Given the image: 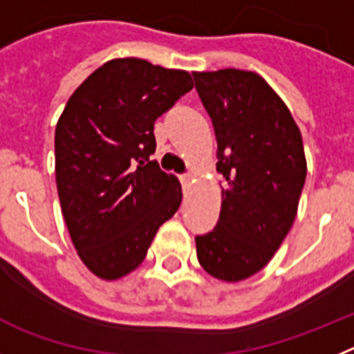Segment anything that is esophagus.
<instances>
[{"label":"esophagus","instance_id":"obj_1","mask_svg":"<svg viewBox=\"0 0 354 354\" xmlns=\"http://www.w3.org/2000/svg\"><path fill=\"white\" fill-rule=\"evenodd\" d=\"M180 180H181V183H183V185L185 187H189L190 183H192V181H194V176H192V174H183V176H180Z\"/></svg>","mask_w":354,"mask_h":354}]
</instances>
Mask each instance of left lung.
Segmentation results:
<instances>
[{
    "instance_id": "obj_1",
    "label": "left lung",
    "mask_w": 354,
    "mask_h": 354,
    "mask_svg": "<svg viewBox=\"0 0 354 354\" xmlns=\"http://www.w3.org/2000/svg\"><path fill=\"white\" fill-rule=\"evenodd\" d=\"M224 176L217 226L196 236L201 267L241 281L269 263L296 219L306 180L303 139L287 104L257 73H192Z\"/></svg>"
}]
</instances>
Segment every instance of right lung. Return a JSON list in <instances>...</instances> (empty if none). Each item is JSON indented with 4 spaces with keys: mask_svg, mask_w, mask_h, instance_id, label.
Listing matches in <instances>:
<instances>
[{
    "mask_svg": "<svg viewBox=\"0 0 354 354\" xmlns=\"http://www.w3.org/2000/svg\"><path fill=\"white\" fill-rule=\"evenodd\" d=\"M192 87L187 71L113 58L73 92L58 119L60 207L78 257L97 278L137 269L180 208V181L149 156L155 121Z\"/></svg>",
    "mask_w": 354,
    "mask_h": 354,
    "instance_id": "add662e5",
    "label": "right lung"
}]
</instances>
